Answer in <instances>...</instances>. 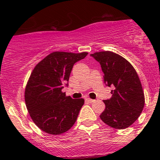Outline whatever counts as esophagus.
<instances>
[{
	"mask_svg": "<svg viewBox=\"0 0 160 160\" xmlns=\"http://www.w3.org/2000/svg\"><path fill=\"white\" fill-rule=\"evenodd\" d=\"M85 101H86L87 102H88V103L94 102V100H92V99H90V98H86V99H85Z\"/></svg>",
	"mask_w": 160,
	"mask_h": 160,
	"instance_id": "esophagus-1",
	"label": "esophagus"
}]
</instances>
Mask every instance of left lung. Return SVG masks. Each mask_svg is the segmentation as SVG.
Segmentation results:
<instances>
[{"label":"left lung","instance_id":"left-lung-1","mask_svg":"<svg viewBox=\"0 0 160 160\" xmlns=\"http://www.w3.org/2000/svg\"><path fill=\"white\" fill-rule=\"evenodd\" d=\"M90 56L101 64L105 84L113 88L111 98L104 101L105 109L100 118L114 128H128L138 119L145 104L136 71L128 60L112 52H98Z\"/></svg>","mask_w":160,"mask_h":160}]
</instances>
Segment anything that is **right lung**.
<instances>
[{
    "instance_id": "add662e5",
    "label": "right lung",
    "mask_w": 160,
    "mask_h": 160,
    "mask_svg": "<svg viewBox=\"0 0 160 160\" xmlns=\"http://www.w3.org/2000/svg\"><path fill=\"white\" fill-rule=\"evenodd\" d=\"M88 52H54L38 62L31 73L25 91L27 109L34 123L43 132L59 135L74 125L84 104L62 91L68 86L72 67Z\"/></svg>"
}]
</instances>
